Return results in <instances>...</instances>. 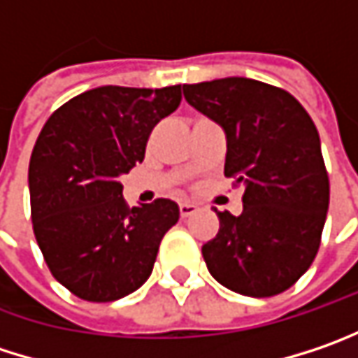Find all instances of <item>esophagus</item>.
Returning <instances> with one entry per match:
<instances>
[{
  "label": "esophagus",
  "instance_id": "1",
  "mask_svg": "<svg viewBox=\"0 0 358 358\" xmlns=\"http://www.w3.org/2000/svg\"><path fill=\"white\" fill-rule=\"evenodd\" d=\"M192 213H196V204L194 202H190V200H182L180 202V217H190Z\"/></svg>",
  "mask_w": 358,
  "mask_h": 358
}]
</instances>
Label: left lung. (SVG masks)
<instances>
[{
    "label": "left lung",
    "instance_id": "1",
    "mask_svg": "<svg viewBox=\"0 0 358 358\" xmlns=\"http://www.w3.org/2000/svg\"><path fill=\"white\" fill-rule=\"evenodd\" d=\"M184 99L227 137L224 176L243 184V213H217L221 227L202 245L224 287L269 298L312 265L324 229L330 186L320 136L306 109L282 89L229 76L184 85Z\"/></svg>",
    "mask_w": 358,
    "mask_h": 358
}]
</instances>
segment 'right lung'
Returning a JSON list of instances; mask_svg holds the SVG:
<instances>
[{"mask_svg": "<svg viewBox=\"0 0 358 358\" xmlns=\"http://www.w3.org/2000/svg\"><path fill=\"white\" fill-rule=\"evenodd\" d=\"M180 101V85H107L71 99L42 127L28 170L34 235L74 296L113 302L152 275L178 204L158 199L129 208L119 178L143 159L152 129Z\"/></svg>", "mask_w": 358, "mask_h": 358, "instance_id": "right-lung-1", "label": "right lung"}]
</instances>
